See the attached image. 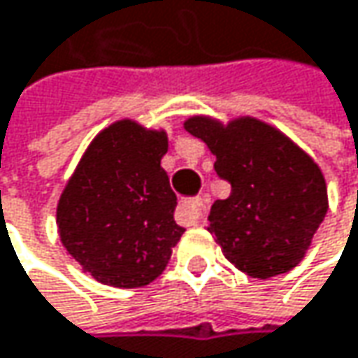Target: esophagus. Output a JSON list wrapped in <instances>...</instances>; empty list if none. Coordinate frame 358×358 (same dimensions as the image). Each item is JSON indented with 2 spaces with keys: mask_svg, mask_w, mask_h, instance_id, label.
Masks as SVG:
<instances>
[{
  "mask_svg": "<svg viewBox=\"0 0 358 358\" xmlns=\"http://www.w3.org/2000/svg\"><path fill=\"white\" fill-rule=\"evenodd\" d=\"M178 215L182 219H192V221H203L207 215L205 199H192V201H182L178 207Z\"/></svg>",
  "mask_w": 358,
  "mask_h": 358,
  "instance_id": "34e87169",
  "label": "esophagus"
}]
</instances>
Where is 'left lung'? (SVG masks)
I'll return each instance as SVG.
<instances>
[{
	"instance_id": "8db88e82",
	"label": "left lung",
	"mask_w": 358,
	"mask_h": 358,
	"mask_svg": "<svg viewBox=\"0 0 358 358\" xmlns=\"http://www.w3.org/2000/svg\"><path fill=\"white\" fill-rule=\"evenodd\" d=\"M184 129L217 157L215 172L231 194L215 201L209 231L223 256L252 278L295 268L328 213V188L320 166L268 122L254 116L196 114Z\"/></svg>"
}]
</instances>
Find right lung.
I'll use <instances>...</instances> for the list:
<instances>
[{"instance_id": "1", "label": "right lung", "mask_w": 358, "mask_h": 358, "mask_svg": "<svg viewBox=\"0 0 358 358\" xmlns=\"http://www.w3.org/2000/svg\"><path fill=\"white\" fill-rule=\"evenodd\" d=\"M168 133L122 118L102 129L57 203L61 244L83 273L118 289L145 287L170 262L184 227L162 168Z\"/></svg>"}]
</instances>
